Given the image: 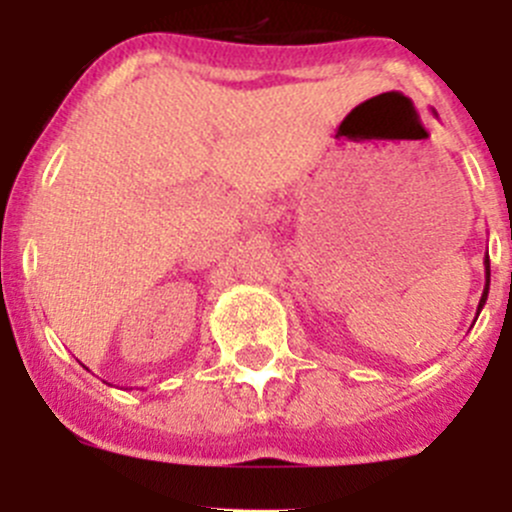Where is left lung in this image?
Returning a JSON list of instances; mask_svg holds the SVG:
<instances>
[{
    "label": "left lung",
    "mask_w": 512,
    "mask_h": 512,
    "mask_svg": "<svg viewBox=\"0 0 512 512\" xmlns=\"http://www.w3.org/2000/svg\"><path fill=\"white\" fill-rule=\"evenodd\" d=\"M433 113H436V111H433ZM483 265H485V287H483V294H480V302H478V309H476V319H478L480 309H483L485 299H488V289H490V257H488V252H485V257H483Z\"/></svg>",
    "instance_id": "obj_1"
}]
</instances>
